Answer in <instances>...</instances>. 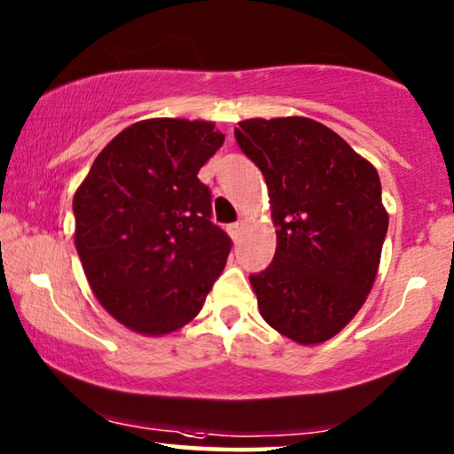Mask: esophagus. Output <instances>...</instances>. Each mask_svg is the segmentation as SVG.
Here are the masks:
<instances>
[{
    "instance_id": "34e87169",
    "label": "esophagus",
    "mask_w": 454,
    "mask_h": 454,
    "mask_svg": "<svg viewBox=\"0 0 454 454\" xmlns=\"http://www.w3.org/2000/svg\"><path fill=\"white\" fill-rule=\"evenodd\" d=\"M241 227H244V223H231V225H227V233L231 235L233 239H238L241 233Z\"/></svg>"
}]
</instances>
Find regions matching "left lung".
I'll use <instances>...</instances> for the list:
<instances>
[{
	"mask_svg": "<svg viewBox=\"0 0 454 454\" xmlns=\"http://www.w3.org/2000/svg\"><path fill=\"white\" fill-rule=\"evenodd\" d=\"M238 145L269 187L278 250L250 275L262 319L298 344L348 325L380 269L387 213L380 175L332 129L304 116L238 122Z\"/></svg>",
	"mask_w": 454,
	"mask_h": 454,
	"instance_id": "1",
	"label": "left lung"
}]
</instances>
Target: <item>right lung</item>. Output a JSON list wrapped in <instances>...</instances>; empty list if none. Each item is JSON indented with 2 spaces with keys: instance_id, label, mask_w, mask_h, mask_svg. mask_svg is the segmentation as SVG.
Masks as SVG:
<instances>
[{
  "instance_id": "add662e5",
  "label": "right lung",
  "mask_w": 454,
  "mask_h": 454,
  "mask_svg": "<svg viewBox=\"0 0 454 454\" xmlns=\"http://www.w3.org/2000/svg\"><path fill=\"white\" fill-rule=\"evenodd\" d=\"M223 141L208 121H139L99 152L74 193V246L91 292L135 333L190 323L225 269L231 239L210 223L198 179Z\"/></svg>"
}]
</instances>
